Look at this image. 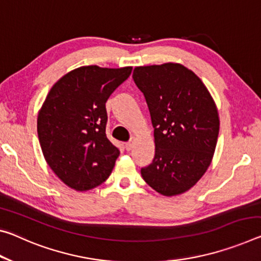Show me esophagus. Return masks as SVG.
I'll list each match as a JSON object with an SVG mask.
<instances>
[{"label": "esophagus", "mask_w": 261, "mask_h": 261, "mask_svg": "<svg viewBox=\"0 0 261 261\" xmlns=\"http://www.w3.org/2000/svg\"><path fill=\"white\" fill-rule=\"evenodd\" d=\"M134 144H135L134 139L129 140V142H127V143L125 144V148H126V151H131V150H132V147H134Z\"/></svg>", "instance_id": "esophagus-1"}]
</instances>
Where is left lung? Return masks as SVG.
<instances>
[{
    "instance_id": "obj_1",
    "label": "left lung",
    "mask_w": 261,
    "mask_h": 261,
    "mask_svg": "<svg viewBox=\"0 0 261 261\" xmlns=\"http://www.w3.org/2000/svg\"><path fill=\"white\" fill-rule=\"evenodd\" d=\"M144 94L154 129L152 163L143 179L165 196L193 187L212 163L220 119L200 77L180 64L136 67L132 74Z\"/></svg>"
}]
</instances>
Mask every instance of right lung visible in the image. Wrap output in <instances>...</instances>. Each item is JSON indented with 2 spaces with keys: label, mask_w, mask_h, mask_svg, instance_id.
Here are the masks:
<instances>
[{
  "label": "right lung",
  "mask_w": 261,
  "mask_h": 261,
  "mask_svg": "<svg viewBox=\"0 0 261 261\" xmlns=\"http://www.w3.org/2000/svg\"><path fill=\"white\" fill-rule=\"evenodd\" d=\"M132 67L84 66L52 87L37 121L41 151L64 184L76 190L108 179L119 150L107 138L106 102Z\"/></svg>",
  "instance_id": "1"
}]
</instances>
